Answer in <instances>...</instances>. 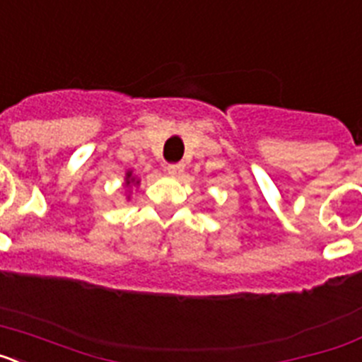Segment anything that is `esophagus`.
<instances>
[{
	"label": "esophagus",
	"mask_w": 362,
	"mask_h": 362,
	"mask_svg": "<svg viewBox=\"0 0 362 362\" xmlns=\"http://www.w3.org/2000/svg\"><path fill=\"white\" fill-rule=\"evenodd\" d=\"M166 170H168V174L174 175V177H179L181 175V172L185 170V166L181 165V163H172V165L166 166Z\"/></svg>",
	"instance_id": "34e87169"
}]
</instances>
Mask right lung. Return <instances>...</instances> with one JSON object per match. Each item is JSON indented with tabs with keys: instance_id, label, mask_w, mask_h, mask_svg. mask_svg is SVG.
<instances>
[{
	"instance_id": "1",
	"label": "right lung",
	"mask_w": 362,
	"mask_h": 362,
	"mask_svg": "<svg viewBox=\"0 0 362 362\" xmlns=\"http://www.w3.org/2000/svg\"><path fill=\"white\" fill-rule=\"evenodd\" d=\"M141 183V179L137 177L136 174H134V170H127V174H124V188H127V201H130V194H132V187H137V185Z\"/></svg>"
}]
</instances>
